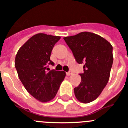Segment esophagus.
I'll return each instance as SVG.
<instances>
[{"mask_svg":"<svg viewBox=\"0 0 128 128\" xmlns=\"http://www.w3.org/2000/svg\"><path fill=\"white\" fill-rule=\"evenodd\" d=\"M73 73L72 72H66V75H67L68 76H71V75H72Z\"/></svg>","mask_w":128,"mask_h":128,"instance_id":"obj_1","label":"esophagus"}]
</instances>
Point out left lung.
Instances as JSON below:
<instances>
[{
  "label": "left lung",
  "instance_id": "8db88e82",
  "mask_svg": "<svg viewBox=\"0 0 128 128\" xmlns=\"http://www.w3.org/2000/svg\"><path fill=\"white\" fill-rule=\"evenodd\" d=\"M79 64L84 63L81 81L74 88L76 98L88 104L100 95L107 85L113 62L112 46L94 33L82 32L64 38Z\"/></svg>",
  "mask_w": 128,
  "mask_h": 128
}]
</instances>
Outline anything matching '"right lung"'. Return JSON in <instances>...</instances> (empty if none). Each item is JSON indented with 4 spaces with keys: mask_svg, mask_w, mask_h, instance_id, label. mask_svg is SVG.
<instances>
[{
    "mask_svg": "<svg viewBox=\"0 0 128 128\" xmlns=\"http://www.w3.org/2000/svg\"><path fill=\"white\" fill-rule=\"evenodd\" d=\"M60 36L44 33L35 34L18 50L15 67L23 86L30 95L41 102H48L55 97L66 76L64 71L50 70L54 66L50 60L54 44Z\"/></svg>",
    "mask_w": 128,
    "mask_h": 128,
    "instance_id": "obj_1",
    "label": "right lung"
}]
</instances>
